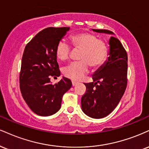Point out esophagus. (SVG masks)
Segmentation results:
<instances>
[{
  "label": "esophagus",
  "instance_id": "1",
  "mask_svg": "<svg viewBox=\"0 0 149 149\" xmlns=\"http://www.w3.org/2000/svg\"><path fill=\"white\" fill-rule=\"evenodd\" d=\"M71 82H72V85H73V86H75V85H76L78 83V82H77V81H75V80H72V81H71Z\"/></svg>",
  "mask_w": 149,
  "mask_h": 149
}]
</instances>
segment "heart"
<instances>
[{"instance_id":"1","label":"heart","mask_w":149,"mask_h":149,"mask_svg":"<svg viewBox=\"0 0 149 149\" xmlns=\"http://www.w3.org/2000/svg\"><path fill=\"white\" fill-rule=\"evenodd\" d=\"M74 49L80 50L78 55L80 61L73 62L63 68L64 76L73 80H80L89 72L90 66L98 68L107 60L108 48L106 43L90 33H79L70 37ZM71 48L67 41L62 39L55 48V55L60 60L69 57Z\"/></svg>"}]
</instances>
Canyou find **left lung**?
Returning <instances> with one entry per match:
<instances>
[{
	"instance_id": "1",
	"label": "left lung",
	"mask_w": 149,
	"mask_h": 149,
	"mask_svg": "<svg viewBox=\"0 0 149 149\" xmlns=\"http://www.w3.org/2000/svg\"><path fill=\"white\" fill-rule=\"evenodd\" d=\"M113 34L108 30H93ZM110 56L105 64L93 75L94 82L85 83L86 92L81 98L84 113L95 119L108 115L117 106L127 86L128 55L117 38L111 37Z\"/></svg>"
}]
</instances>
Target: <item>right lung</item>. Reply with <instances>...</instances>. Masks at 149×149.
Masks as SVG:
<instances>
[{
  "mask_svg": "<svg viewBox=\"0 0 149 149\" xmlns=\"http://www.w3.org/2000/svg\"><path fill=\"white\" fill-rule=\"evenodd\" d=\"M69 30V27L45 28L24 49L19 74L21 92L28 107L38 115L56 113L64 93L72 86L65 77L54 85L51 83V77L60 76L55 48Z\"/></svg>",
  "mask_w": 149,
  "mask_h": 149,
  "instance_id": "right-lung-1",
  "label": "right lung"
}]
</instances>
